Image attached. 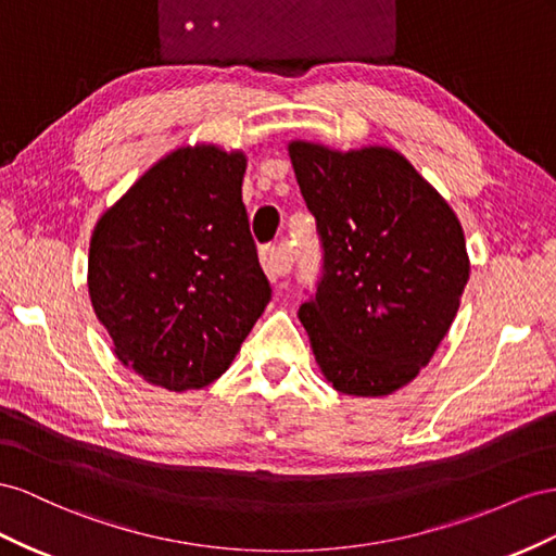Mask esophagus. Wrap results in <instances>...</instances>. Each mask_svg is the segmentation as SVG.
I'll return each mask as SVG.
<instances>
[{
    "label": "esophagus",
    "mask_w": 556,
    "mask_h": 556,
    "mask_svg": "<svg viewBox=\"0 0 556 556\" xmlns=\"http://www.w3.org/2000/svg\"><path fill=\"white\" fill-rule=\"evenodd\" d=\"M261 265L265 269L267 279L277 281L291 273V253L283 247L267 244L261 249Z\"/></svg>",
    "instance_id": "obj_1"
}]
</instances>
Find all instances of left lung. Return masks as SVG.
Masks as SVG:
<instances>
[{"instance_id": "8db88e82", "label": "left lung", "mask_w": 556, "mask_h": 556, "mask_svg": "<svg viewBox=\"0 0 556 556\" xmlns=\"http://www.w3.org/2000/svg\"><path fill=\"white\" fill-rule=\"evenodd\" d=\"M316 220L321 277L298 309L316 363L346 395H389L419 375L468 281L462 224L401 153L289 147Z\"/></svg>"}]
</instances>
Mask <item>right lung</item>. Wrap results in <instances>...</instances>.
<instances>
[{
    "mask_svg": "<svg viewBox=\"0 0 556 556\" xmlns=\"http://www.w3.org/2000/svg\"><path fill=\"white\" fill-rule=\"evenodd\" d=\"M244 167L242 153L179 149L94 226L92 309L123 366L155 387L212 384L273 298L242 202Z\"/></svg>",
    "mask_w": 556,
    "mask_h": 556,
    "instance_id": "obj_1",
    "label": "right lung"
}]
</instances>
